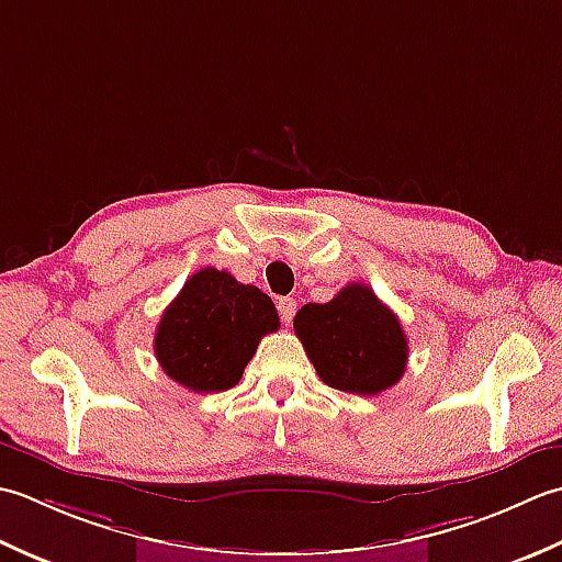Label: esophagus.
I'll use <instances>...</instances> for the list:
<instances>
[{
    "instance_id": "obj_1",
    "label": "esophagus",
    "mask_w": 562,
    "mask_h": 562,
    "mask_svg": "<svg viewBox=\"0 0 562 562\" xmlns=\"http://www.w3.org/2000/svg\"><path fill=\"white\" fill-rule=\"evenodd\" d=\"M277 307H279L281 323H283V325H291V319H293V315H295V301H293V297H279Z\"/></svg>"
}]
</instances>
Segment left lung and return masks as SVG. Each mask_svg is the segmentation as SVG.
<instances>
[{
	"label": "left lung",
	"instance_id": "8db88e82",
	"mask_svg": "<svg viewBox=\"0 0 562 562\" xmlns=\"http://www.w3.org/2000/svg\"><path fill=\"white\" fill-rule=\"evenodd\" d=\"M317 375L335 391L378 395L407 366V337L391 307L366 283H349L329 303H307L293 317Z\"/></svg>",
	"mask_w": 562,
	"mask_h": 562
}]
</instances>
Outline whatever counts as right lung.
Returning <instances> with one entry per match:
<instances>
[{"label":"right lung","instance_id":"obj_1","mask_svg":"<svg viewBox=\"0 0 562 562\" xmlns=\"http://www.w3.org/2000/svg\"><path fill=\"white\" fill-rule=\"evenodd\" d=\"M277 329L279 313L265 291L205 267L167 305L155 329V357L191 393L231 391L259 339Z\"/></svg>","mask_w":562,"mask_h":562}]
</instances>
